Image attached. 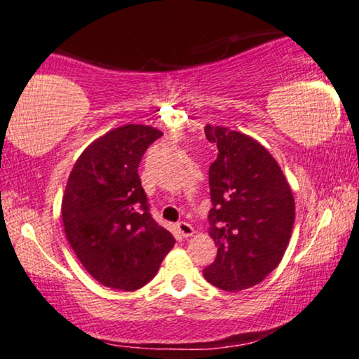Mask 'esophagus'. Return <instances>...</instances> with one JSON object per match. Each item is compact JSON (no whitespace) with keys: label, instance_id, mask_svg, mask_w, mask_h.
Returning a JSON list of instances; mask_svg holds the SVG:
<instances>
[{"label":"esophagus","instance_id":"1","mask_svg":"<svg viewBox=\"0 0 359 359\" xmlns=\"http://www.w3.org/2000/svg\"><path fill=\"white\" fill-rule=\"evenodd\" d=\"M177 229H179V233L184 238H190L194 235V226L187 222H180L179 224H177Z\"/></svg>","mask_w":359,"mask_h":359}]
</instances>
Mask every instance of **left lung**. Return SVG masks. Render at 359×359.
Wrapping results in <instances>:
<instances>
[{
    "instance_id": "1",
    "label": "left lung",
    "mask_w": 359,
    "mask_h": 359,
    "mask_svg": "<svg viewBox=\"0 0 359 359\" xmlns=\"http://www.w3.org/2000/svg\"><path fill=\"white\" fill-rule=\"evenodd\" d=\"M218 147L210 165L208 235L218 246L203 277L215 287L240 292L262 283L283 261L295 219L292 189L261 142L240 131L207 124Z\"/></svg>"
}]
</instances>
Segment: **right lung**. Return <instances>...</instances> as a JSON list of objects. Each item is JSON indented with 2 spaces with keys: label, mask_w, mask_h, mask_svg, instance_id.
Masks as SVG:
<instances>
[{
  "label": "right lung",
  "mask_w": 359,
  "mask_h": 359,
  "mask_svg": "<svg viewBox=\"0 0 359 359\" xmlns=\"http://www.w3.org/2000/svg\"><path fill=\"white\" fill-rule=\"evenodd\" d=\"M162 131L124 124L85 147L62 197V222L72 250L95 280L118 290L146 285L175 245L152 219L137 165Z\"/></svg>",
  "instance_id": "add662e5"
}]
</instances>
